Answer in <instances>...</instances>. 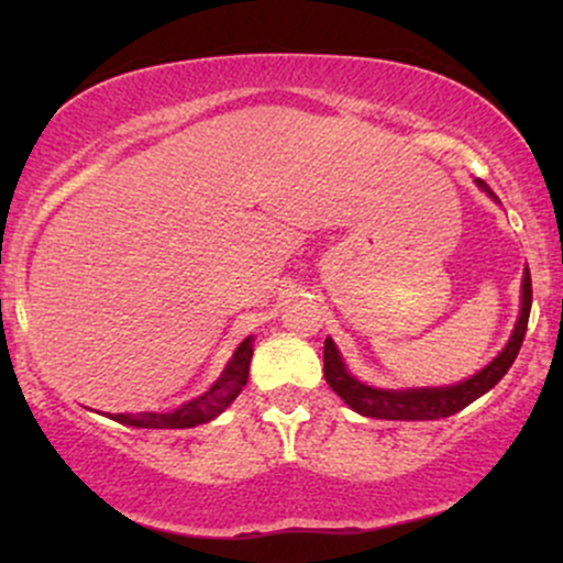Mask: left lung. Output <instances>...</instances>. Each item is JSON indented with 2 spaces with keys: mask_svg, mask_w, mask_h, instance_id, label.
I'll return each instance as SVG.
<instances>
[{
  "mask_svg": "<svg viewBox=\"0 0 563 563\" xmlns=\"http://www.w3.org/2000/svg\"><path fill=\"white\" fill-rule=\"evenodd\" d=\"M476 185L497 200L487 183L476 179ZM529 309H532V277H529V269H525V280H521V312L506 349L487 367H482L476 376L461 380L455 386H431V389H376V386H367L363 380L349 376L344 360H341L339 349H335L331 339H325V349H322L325 380L354 412L367 418H380V421H437V418L455 416L463 407H468L474 399H479L482 394L493 389L497 380L506 376L508 367L514 365L527 333Z\"/></svg>",
  "mask_w": 563,
  "mask_h": 563,
  "instance_id": "8db88e82",
  "label": "left lung"
}]
</instances>
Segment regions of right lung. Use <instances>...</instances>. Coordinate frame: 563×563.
Returning <instances> with one entry per match:
<instances>
[{"label": "right lung", "instance_id": "obj_1", "mask_svg": "<svg viewBox=\"0 0 563 563\" xmlns=\"http://www.w3.org/2000/svg\"><path fill=\"white\" fill-rule=\"evenodd\" d=\"M249 339L241 341V346L235 349L232 360L228 367L222 371V376L217 378V384L211 386L209 391L200 394V397L190 399L183 407L172 412H119V416H111L113 421L126 423V426H137V429H192L198 423H209L214 421L219 412L224 407L232 405V399L243 391L245 380H249V365H251V354H254V344Z\"/></svg>", "mask_w": 563, "mask_h": 563}]
</instances>
